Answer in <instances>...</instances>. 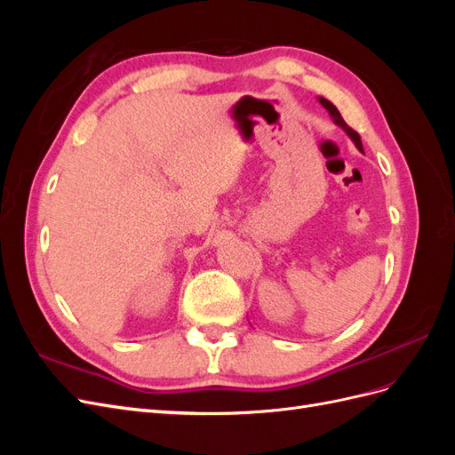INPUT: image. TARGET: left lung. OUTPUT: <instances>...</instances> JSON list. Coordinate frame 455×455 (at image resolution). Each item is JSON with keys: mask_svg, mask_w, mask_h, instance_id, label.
I'll list each match as a JSON object with an SVG mask.
<instances>
[{"mask_svg": "<svg viewBox=\"0 0 455 455\" xmlns=\"http://www.w3.org/2000/svg\"><path fill=\"white\" fill-rule=\"evenodd\" d=\"M319 100H321V104H323V106L328 109V114L332 116V119H334L336 125H339L343 131H346V132L351 136V140L355 142V146L363 151V142H361V136H359V132H356L355 129H351V127L347 125V123L343 121L341 114L338 112V108H336L332 102H330V100H326V99H319Z\"/></svg>", "mask_w": 455, "mask_h": 455, "instance_id": "left-lung-1", "label": "left lung"}]
</instances>
